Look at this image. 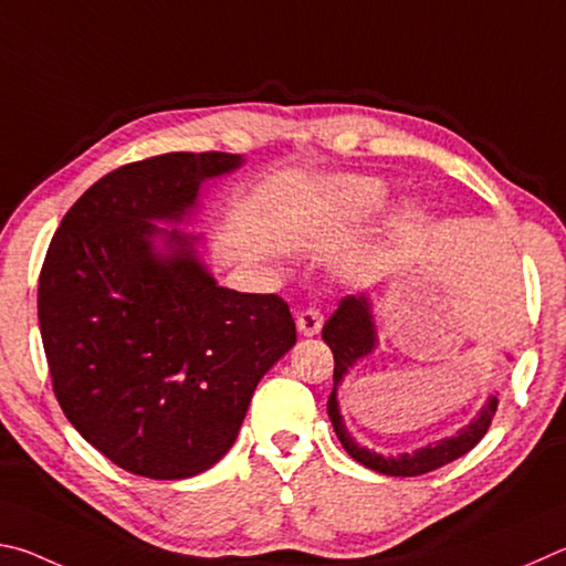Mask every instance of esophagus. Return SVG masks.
<instances>
[{"mask_svg":"<svg viewBox=\"0 0 566 566\" xmlns=\"http://www.w3.org/2000/svg\"><path fill=\"white\" fill-rule=\"evenodd\" d=\"M323 323H325V315L321 311H315V308H308V311H303L298 315V331L305 335V338H313V335H318L321 328H323Z\"/></svg>","mask_w":566,"mask_h":566,"instance_id":"obj_1","label":"esophagus"}]
</instances>
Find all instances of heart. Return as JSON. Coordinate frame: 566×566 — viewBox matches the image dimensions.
I'll list each match as a JSON object with an SVG mask.
<instances>
[{"label":"heart","instance_id":"heart-1","mask_svg":"<svg viewBox=\"0 0 566 566\" xmlns=\"http://www.w3.org/2000/svg\"><path fill=\"white\" fill-rule=\"evenodd\" d=\"M328 201L343 211H373L385 201V188L373 178H343L331 186Z\"/></svg>","mask_w":566,"mask_h":566}]
</instances>
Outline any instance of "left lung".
<instances>
[{"label":"left lung","instance_id":"8db88e82","mask_svg":"<svg viewBox=\"0 0 566 566\" xmlns=\"http://www.w3.org/2000/svg\"><path fill=\"white\" fill-rule=\"evenodd\" d=\"M323 340L328 343L335 360V370H333L335 385L328 398V415H331L333 430L338 434L345 452H348L355 462L365 464V468H370L380 474H390V478H418V474L432 472L442 468V464L462 458V454L470 452L474 444L484 438V432L490 430L494 410H497V398H490L488 405L478 412V418H474L468 428H462L458 434H452L448 440L432 442L428 448H422L412 454L385 458V454L360 448V444L350 438V432L345 430L340 410H338V395H335V390H338V382L343 380V375L348 373V368H353L355 363L365 358L368 353H373L375 348V325H373L368 298H365V295H345V298L338 303V311H335L328 318V323H325Z\"/></svg>","mask_w":566,"mask_h":566}]
</instances>
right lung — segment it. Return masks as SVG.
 <instances>
[{
	"instance_id": "1",
	"label": "right lung",
	"mask_w": 566,
	"mask_h": 566,
	"mask_svg": "<svg viewBox=\"0 0 566 566\" xmlns=\"http://www.w3.org/2000/svg\"><path fill=\"white\" fill-rule=\"evenodd\" d=\"M238 154L126 164L69 208L39 273V331L66 420L118 468L184 480L231 450L258 380L295 345L275 293L216 285L181 221ZM166 234L169 253H155Z\"/></svg>"
}]
</instances>
